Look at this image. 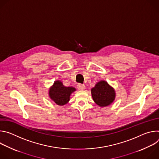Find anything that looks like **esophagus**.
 <instances>
[{"mask_svg":"<svg viewBox=\"0 0 159 159\" xmlns=\"http://www.w3.org/2000/svg\"><path fill=\"white\" fill-rule=\"evenodd\" d=\"M77 88L79 90H84L85 89V86L84 84H79L77 85Z\"/></svg>","mask_w":159,"mask_h":159,"instance_id":"esophagus-1","label":"esophagus"}]
</instances>
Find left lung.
<instances>
[{
  "label": "left lung",
  "instance_id": "left-lung-1",
  "mask_svg": "<svg viewBox=\"0 0 159 159\" xmlns=\"http://www.w3.org/2000/svg\"><path fill=\"white\" fill-rule=\"evenodd\" d=\"M91 94L95 103L100 107L110 105L115 99V90L104 80L98 82L91 89Z\"/></svg>",
  "mask_w": 159,
  "mask_h": 159
}]
</instances>
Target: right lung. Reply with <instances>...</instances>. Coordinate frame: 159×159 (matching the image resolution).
Returning a JSON list of instances; mask_svg holds the SVG:
<instances>
[{"label":"right lung","instance_id":"right-lung-1","mask_svg":"<svg viewBox=\"0 0 159 159\" xmlns=\"http://www.w3.org/2000/svg\"><path fill=\"white\" fill-rule=\"evenodd\" d=\"M75 90V88L65 87L61 81L57 80L50 88L49 96L57 105L63 106L69 101L71 94Z\"/></svg>","mask_w":159,"mask_h":159}]
</instances>
